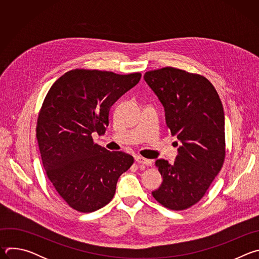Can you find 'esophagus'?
<instances>
[{
  "mask_svg": "<svg viewBox=\"0 0 259 259\" xmlns=\"http://www.w3.org/2000/svg\"><path fill=\"white\" fill-rule=\"evenodd\" d=\"M136 162L139 163V164H143L145 166H153V161L152 160H149V159H144L142 157H137L136 158Z\"/></svg>",
  "mask_w": 259,
  "mask_h": 259,
  "instance_id": "esophagus-1",
  "label": "esophagus"
}]
</instances>
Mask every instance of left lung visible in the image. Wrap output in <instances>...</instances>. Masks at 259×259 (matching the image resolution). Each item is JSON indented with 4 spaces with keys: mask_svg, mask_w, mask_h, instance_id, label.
Masks as SVG:
<instances>
[{
    "mask_svg": "<svg viewBox=\"0 0 259 259\" xmlns=\"http://www.w3.org/2000/svg\"><path fill=\"white\" fill-rule=\"evenodd\" d=\"M144 81L164 106L167 127L180 141L173 164L159 159L163 176L153 197L164 207L184 210L198 203L224 165L225 112L203 76L171 66L146 71Z\"/></svg>",
    "mask_w": 259,
    "mask_h": 259,
    "instance_id": "1",
    "label": "left lung"
}]
</instances>
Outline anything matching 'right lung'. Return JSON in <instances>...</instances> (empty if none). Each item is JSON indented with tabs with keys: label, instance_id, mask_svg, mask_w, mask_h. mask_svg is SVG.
Returning a JSON list of instances; mask_svg holds the SVG:
<instances>
[{
	"label": "right lung",
	"instance_id": "add662e5",
	"mask_svg": "<svg viewBox=\"0 0 259 259\" xmlns=\"http://www.w3.org/2000/svg\"><path fill=\"white\" fill-rule=\"evenodd\" d=\"M141 73L118 75L72 69L50 88L36 124V139L46 174L59 196L79 212L108 204L119 177L134 160L93 142L104 134L112 105L140 80Z\"/></svg>",
	"mask_w": 259,
	"mask_h": 259
}]
</instances>
